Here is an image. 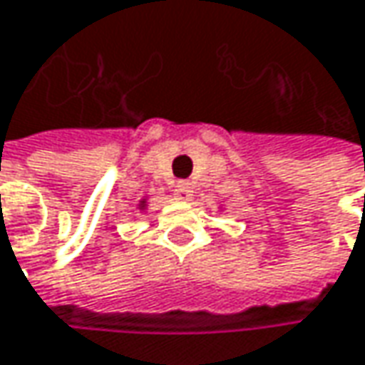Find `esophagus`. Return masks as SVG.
Wrapping results in <instances>:
<instances>
[{
  "instance_id": "1",
  "label": "esophagus",
  "mask_w": 365,
  "mask_h": 365,
  "mask_svg": "<svg viewBox=\"0 0 365 365\" xmlns=\"http://www.w3.org/2000/svg\"><path fill=\"white\" fill-rule=\"evenodd\" d=\"M173 196L178 202H190L192 196H194V190H192V185L187 182H180L175 185V192H173Z\"/></svg>"
}]
</instances>
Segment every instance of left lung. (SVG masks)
I'll use <instances>...</instances> for the list:
<instances>
[{
  "instance_id": "obj_1",
  "label": "left lung",
  "mask_w": 365,
  "mask_h": 365,
  "mask_svg": "<svg viewBox=\"0 0 365 365\" xmlns=\"http://www.w3.org/2000/svg\"><path fill=\"white\" fill-rule=\"evenodd\" d=\"M218 210H220V212H225V210H227V208H222V206H218Z\"/></svg>"
}]
</instances>
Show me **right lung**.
<instances>
[{
  "instance_id": "add662e5",
  "label": "right lung",
  "mask_w": 365,
  "mask_h": 365,
  "mask_svg": "<svg viewBox=\"0 0 365 365\" xmlns=\"http://www.w3.org/2000/svg\"><path fill=\"white\" fill-rule=\"evenodd\" d=\"M147 208H149V196L140 198L138 200V204H136V210H138V212H147Z\"/></svg>"
}]
</instances>
